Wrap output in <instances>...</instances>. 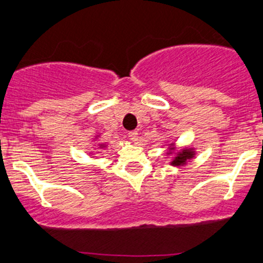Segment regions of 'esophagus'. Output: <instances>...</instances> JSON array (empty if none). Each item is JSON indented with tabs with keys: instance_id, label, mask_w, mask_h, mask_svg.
<instances>
[{
	"instance_id": "1",
	"label": "esophagus",
	"mask_w": 263,
	"mask_h": 263,
	"mask_svg": "<svg viewBox=\"0 0 263 263\" xmlns=\"http://www.w3.org/2000/svg\"><path fill=\"white\" fill-rule=\"evenodd\" d=\"M128 137H129V140L132 141V142H136V141L138 140V132H137V131L129 132Z\"/></svg>"
}]
</instances>
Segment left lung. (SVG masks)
I'll list each match as a JSON object with an SVG mask.
<instances>
[{"mask_svg":"<svg viewBox=\"0 0 263 263\" xmlns=\"http://www.w3.org/2000/svg\"><path fill=\"white\" fill-rule=\"evenodd\" d=\"M167 152L166 158H170V164L174 167H184L187 163L191 162L197 155L195 147L192 146H177L176 141H166Z\"/></svg>","mask_w":263,"mask_h":263,"instance_id":"obj_1","label":"left lung"}]
</instances>
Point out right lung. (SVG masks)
<instances>
[{
  "label": "right lung",
  "mask_w": 263,
  "mask_h": 263,
  "mask_svg": "<svg viewBox=\"0 0 263 263\" xmlns=\"http://www.w3.org/2000/svg\"><path fill=\"white\" fill-rule=\"evenodd\" d=\"M99 138H100V134H97L96 136L93 137V140H92V142L96 143V145H93V146H95V148H96V149H103V148H107L108 143H101V142H97V141H99ZM88 156H91V157H96V156H95V152H93V151H89V152H88Z\"/></svg>",
  "instance_id": "add662e5"
}]
</instances>
